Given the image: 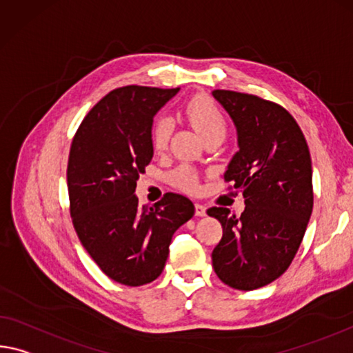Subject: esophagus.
I'll use <instances>...</instances> for the list:
<instances>
[{"mask_svg": "<svg viewBox=\"0 0 353 353\" xmlns=\"http://www.w3.org/2000/svg\"><path fill=\"white\" fill-rule=\"evenodd\" d=\"M194 214H196L198 216H204L205 215V205L196 203L194 204Z\"/></svg>", "mask_w": 353, "mask_h": 353, "instance_id": "obj_1", "label": "esophagus"}]
</instances>
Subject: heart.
<instances>
[{
	"mask_svg": "<svg viewBox=\"0 0 353 353\" xmlns=\"http://www.w3.org/2000/svg\"><path fill=\"white\" fill-rule=\"evenodd\" d=\"M187 119L193 125L201 137H223L226 133V119L218 108L216 103L210 97L196 96L190 99L183 108ZM172 133V121L168 116H157L150 125V143L155 150L166 149ZM172 182L179 188L187 190V192H196L199 187L198 176L190 170L188 166H179L171 174Z\"/></svg>",
	"mask_w": 353,
	"mask_h": 353,
	"instance_id": "heart-1",
	"label": "heart"
}]
</instances>
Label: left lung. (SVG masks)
I'll return each mask as SVG.
<instances>
[{
    "mask_svg": "<svg viewBox=\"0 0 353 353\" xmlns=\"http://www.w3.org/2000/svg\"><path fill=\"white\" fill-rule=\"evenodd\" d=\"M237 128L239 152L225 181L245 198L242 215L226 207L207 214L221 223L223 237L212 265L239 290L267 286L288 270L312 212V168L306 139L286 108L253 94L212 92Z\"/></svg>",
    "mask_w": 353,
    "mask_h": 353,
    "instance_id": "1",
    "label": "left lung"
}]
</instances>
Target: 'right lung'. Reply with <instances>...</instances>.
<instances>
[{"instance_id":"right-lung-1","label":"right lung","mask_w":353,"mask_h":353,"mask_svg":"<svg viewBox=\"0 0 353 353\" xmlns=\"http://www.w3.org/2000/svg\"><path fill=\"white\" fill-rule=\"evenodd\" d=\"M176 89L124 86L85 116L67 163L70 216L77 236L106 276L143 286L163 272L170 243L194 214L188 198L166 193L141 205L137 181L154 155L150 125Z\"/></svg>"}]
</instances>
